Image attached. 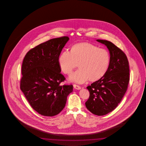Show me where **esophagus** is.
Here are the masks:
<instances>
[{"label": "esophagus", "mask_w": 146, "mask_h": 146, "mask_svg": "<svg viewBox=\"0 0 146 146\" xmlns=\"http://www.w3.org/2000/svg\"><path fill=\"white\" fill-rule=\"evenodd\" d=\"M74 87L75 89H77V90H80V89L81 88V87L79 85H76V84H74Z\"/></svg>", "instance_id": "obj_1"}]
</instances>
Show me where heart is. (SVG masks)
I'll use <instances>...</instances> for the list:
<instances>
[{
    "mask_svg": "<svg viewBox=\"0 0 146 146\" xmlns=\"http://www.w3.org/2000/svg\"><path fill=\"white\" fill-rule=\"evenodd\" d=\"M58 62L61 71L67 75L71 74L78 64L79 70L72 74L69 80L80 84L88 79L96 82L101 79L108 68L110 54L107 50L82 42L73 45L70 52H63Z\"/></svg>",
    "mask_w": 146,
    "mask_h": 146,
    "instance_id": "b5f03b06",
    "label": "heart"
}]
</instances>
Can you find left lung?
Returning <instances> with one entry per match:
<instances>
[{
	"label": "left lung",
	"instance_id": "left-lung-1",
	"mask_svg": "<svg viewBox=\"0 0 146 146\" xmlns=\"http://www.w3.org/2000/svg\"><path fill=\"white\" fill-rule=\"evenodd\" d=\"M96 41L109 50L110 62L104 76L87 87L90 96L85 105L92 113L101 116L113 111L121 102L128 88L130 74L128 60L124 52L110 41Z\"/></svg>",
	"mask_w": 146,
	"mask_h": 146
}]
</instances>
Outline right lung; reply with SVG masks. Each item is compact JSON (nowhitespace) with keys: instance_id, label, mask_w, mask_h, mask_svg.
Segmentation results:
<instances>
[{"instance_id":"right-lung-1","label":"right lung","mask_w":146,"mask_h":146,"mask_svg":"<svg viewBox=\"0 0 146 146\" xmlns=\"http://www.w3.org/2000/svg\"><path fill=\"white\" fill-rule=\"evenodd\" d=\"M67 36L49 40L30 50L22 62L20 89L33 109L40 114L52 116L64 108L73 86L60 85L65 78L58 59Z\"/></svg>"}]
</instances>
